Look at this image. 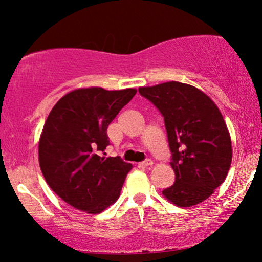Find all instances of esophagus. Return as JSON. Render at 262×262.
<instances>
[{"instance_id":"34e87169","label":"esophagus","mask_w":262,"mask_h":262,"mask_svg":"<svg viewBox=\"0 0 262 262\" xmlns=\"http://www.w3.org/2000/svg\"><path fill=\"white\" fill-rule=\"evenodd\" d=\"M152 163L154 162L151 161V159H145V161L140 163V165H142V166H150V165H152Z\"/></svg>"}]
</instances>
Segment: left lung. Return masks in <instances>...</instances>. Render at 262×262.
Masks as SVG:
<instances>
[{
	"instance_id": "1",
	"label": "left lung",
	"mask_w": 262,
	"mask_h": 262,
	"mask_svg": "<svg viewBox=\"0 0 262 262\" xmlns=\"http://www.w3.org/2000/svg\"><path fill=\"white\" fill-rule=\"evenodd\" d=\"M164 117L174 184L163 195L177 207L205 201L227 178L231 137L216 104L189 84L166 82L139 88Z\"/></svg>"
}]
</instances>
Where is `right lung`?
<instances>
[{
  "mask_svg": "<svg viewBox=\"0 0 262 262\" xmlns=\"http://www.w3.org/2000/svg\"><path fill=\"white\" fill-rule=\"evenodd\" d=\"M135 94L136 89H77L48 114L39 140V165L48 186L78 210L99 214L120 196L133 165L101 152L110 144L108 125Z\"/></svg>",
  "mask_w": 262,
  "mask_h": 262,
  "instance_id": "1",
  "label": "right lung"
}]
</instances>
